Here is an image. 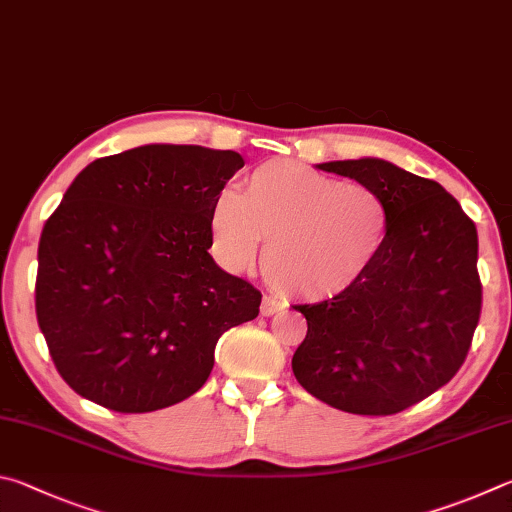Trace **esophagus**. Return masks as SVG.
Here are the masks:
<instances>
[{
    "label": "esophagus",
    "mask_w": 512,
    "mask_h": 512,
    "mask_svg": "<svg viewBox=\"0 0 512 512\" xmlns=\"http://www.w3.org/2000/svg\"><path fill=\"white\" fill-rule=\"evenodd\" d=\"M281 308H283V303L279 299H274V297H263V301H261V315L263 317H272L274 312H279Z\"/></svg>",
    "instance_id": "1"
}]
</instances>
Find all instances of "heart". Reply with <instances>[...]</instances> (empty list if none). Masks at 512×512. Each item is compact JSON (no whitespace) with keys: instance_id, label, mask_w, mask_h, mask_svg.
<instances>
[{"instance_id":"b5f03b06","label":"heart","mask_w":512,"mask_h":512,"mask_svg":"<svg viewBox=\"0 0 512 512\" xmlns=\"http://www.w3.org/2000/svg\"><path fill=\"white\" fill-rule=\"evenodd\" d=\"M209 222L222 265H249L263 238L265 281L290 297L321 301L351 290L378 261L389 209L366 184L297 161H267L245 179L242 193L224 188L215 197Z\"/></svg>"}]
</instances>
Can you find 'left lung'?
I'll list each match as a JSON object with an SVG mask.
<instances>
[{
	"label": "left lung",
	"instance_id": "left-lung-1",
	"mask_svg": "<svg viewBox=\"0 0 512 512\" xmlns=\"http://www.w3.org/2000/svg\"><path fill=\"white\" fill-rule=\"evenodd\" d=\"M317 168L375 188L389 209V231L360 283L294 306L308 321L292 357L294 378L348 414H398L450 382L470 351L481 315L477 227L441 184L391 161Z\"/></svg>",
	"mask_w": 512,
	"mask_h": 512
}]
</instances>
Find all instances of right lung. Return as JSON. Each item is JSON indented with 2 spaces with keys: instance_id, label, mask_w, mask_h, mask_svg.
<instances>
[{
  "instance_id": "right-lung-1",
  "label": "right lung",
  "mask_w": 512,
  "mask_h": 512,
  "mask_svg": "<svg viewBox=\"0 0 512 512\" xmlns=\"http://www.w3.org/2000/svg\"><path fill=\"white\" fill-rule=\"evenodd\" d=\"M238 152L150 143L83 168L40 236L35 315L78 396L146 414L193 396L261 292L209 254Z\"/></svg>"
}]
</instances>
